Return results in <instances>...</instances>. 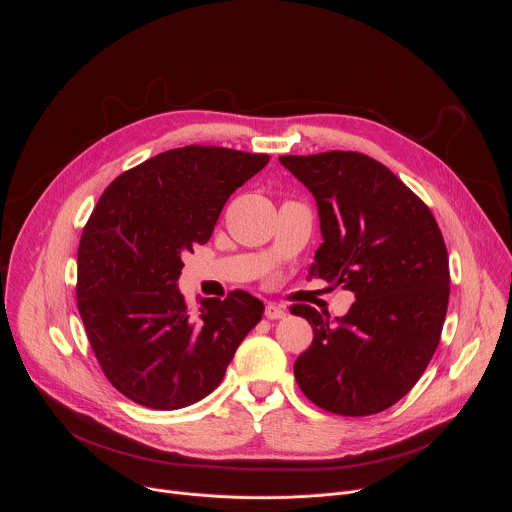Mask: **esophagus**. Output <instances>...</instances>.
Returning <instances> with one entry per match:
<instances>
[{"mask_svg":"<svg viewBox=\"0 0 512 512\" xmlns=\"http://www.w3.org/2000/svg\"><path fill=\"white\" fill-rule=\"evenodd\" d=\"M265 318L267 320H281L285 318V308L279 304H267L265 306Z\"/></svg>","mask_w":512,"mask_h":512,"instance_id":"1","label":"esophagus"}]
</instances>
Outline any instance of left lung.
<instances>
[{
    "instance_id": "1",
    "label": "left lung",
    "mask_w": 512,
    "mask_h": 512,
    "mask_svg": "<svg viewBox=\"0 0 512 512\" xmlns=\"http://www.w3.org/2000/svg\"><path fill=\"white\" fill-rule=\"evenodd\" d=\"M279 162L316 198L324 243L310 275L356 298L334 320L310 306L291 308L314 330L294 364L296 381L326 411H385L411 391L440 344L450 300L442 231L431 210L369 156L326 152Z\"/></svg>"
}]
</instances>
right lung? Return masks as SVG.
<instances>
[{
	"label": "right lung",
	"instance_id": "add662e5",
	"mask_svg": "<svg viewBox=\"0 0 512 512\" xmlns=\"http://www.w3.org/2000/svg\"><path fill=\"white\" fill-rule=\"evenodd\" d=\"M269 162L212 145L158 154L99 198L79 245V312L111 385L160 411L221 385L263 302L247 291L204 298L190 312L178 289L184 253L204 245L229 196Z\"/></svg>",
	"mask_w": 512,
	"mask_h": 512
}]
</instances>
